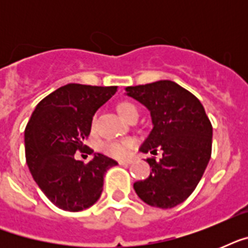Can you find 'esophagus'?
Wrapping results in <instances>:
<instances>
[{"label": "esophagus", "instance_id": "1", "mask_svg": "<svg viewBox=\"0 0 248 248\" xmlns=\"http://www.w3.org/2000/svg\"><path fill=\"white\" fill-rule=\"evenodd\" d=\"M120 165L122 166H128V165H131L132 163V159H124V161H120Z\"/></svg>", "mask_w": 248, "mask_h": 248}]
</instances>
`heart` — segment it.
Instances as JSON below:
<instances>
[{"label":"heart","mask_w":248,"mask_h":248,"mask_svg":"<svg viewBox=\"0 0 248 248\" xmlns=\"http://www.w3.org/2000/svg\"><path fill=\"white\" fill-rule=\"evenodd\" d=\"M117 112L120 114L124 121L127 120L128 116L132 112H138V109L134 104L128 103V101H122L120 104L117 105ZM95 124V121H93ZM132 148V141L131 140H121V141H107L101 145V149L104 152L105 155L114 157V158H127L130 155V151Z\"/></svg>","instance_id":"heart-1"}]
</instances>
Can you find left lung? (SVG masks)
Here are the masks:
<instances>
[{
    "label": "left lung",
    "instance_id": "left-lung-1",
    "mask_svg": "<svg viewBox=\"0 0 248 248\" xmlns=\"http://www.w3.org/2000/svg\"><path fill=\"white\" fill-rule=\"evenodd\" d=\"M126 95L151 112L153 128L139 151L157 155L148 158L151 175L134 184L149 206L172 208L184 202L200 183L211 157L212 126L203 105L173 81L126 87Z\"/></svg>",
    "mask_w": 248,
    "mask_h": 248
}]
</instances>
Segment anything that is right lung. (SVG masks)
<instances>
[{"label": "right lung", "mask_w": 248, "mask_h": 248, "mask_svg": "<svg viewBox=\"0 0 248 248\" xmlns=\"http://www.w3.org/2000/svg\"><path fill=\"white\" fill-rule=\"evenodd\" d=\"M116 91L117 86H62L37 104L25 127L29 171L45 196L62 210L91 207L100 198L105 172L118 165L100 153H93L87 163L75 158L76 151L85 149L93 114Z\"/></svg>", "instance_id": "1"}]
</instances>
